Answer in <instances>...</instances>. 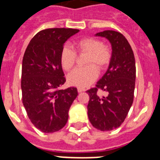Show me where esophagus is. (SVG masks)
<instances>
[{"label":"esophagus","instance_id":"34e87169","mask_svg":"<svg viewBox=\"0 0 160 160\" xmlns=\"http://www.w3.org/2000/svg\"><path fill=\"white\" fill-rule=\"evenodd\" d=\"M83 91H85V89L78 88V93H82V92H83Z\"/></svg>","mask_w":160,"mask_h":160}]
</instances>
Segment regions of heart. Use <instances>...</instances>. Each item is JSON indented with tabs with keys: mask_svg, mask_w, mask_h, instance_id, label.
Masks as SVG:
<instances>
[{
	"mask_svg": "<svg viewBox=\"0 0 160 160\" xmlns=\"http://www.w3.org/2000/svg\"><path fill=\"white\" fill-rule=\"evenodd\" d=\"M78 53H87L84 68L73 70L67 76L68 83L78 88H86L96 80L98 76V67L100 70L107 67L111 58V49L107 44L94 38H84L74 43ZM77 60V54L68 46L61 50L60 64L64 70L69 71L73 67ZM97 66V68L96 66Z\"/></svg>",
	"mask_w": 160,
	"mask_h": 160,
	"instance_id": "1",
	"label": "heart"
}]
</instances>
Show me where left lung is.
Returning <instances> with one entry per match:
<instances>
[{"instance_id":"left-lung-1","label":"left lung","mask_w":160,"mask_h":160,"mask_svg":"<svg viewBox=\"0 0 160 160\" xmlns=\"http://www.w3.org/2000/svg\"><path fill=\"white\" fill-rule=\"evenodd\" d=\"M95 36L111 42L112 55L105 74L94 88L87 92L90 96L87 114L94 128L102 131L116 129L124 122L134 100L135 61L134 53L125 37L114 30H105ZM105 91L100 96L97 90Z\"/></svg>"}]
</instances>
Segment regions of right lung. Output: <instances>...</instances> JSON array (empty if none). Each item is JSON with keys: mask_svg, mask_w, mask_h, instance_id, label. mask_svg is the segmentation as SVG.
<instances>
[{"mask_svg": "<svg viewBox=\"0 0 160 160\" xmlns=\"http://www.w3.org/2000/svg\"><path fill=\"white\" fill-rule=\"evenodd\" d=\"M79 29L53 28L38 32L22 60V102L31 122L44 133L64 128L78 96L76 87L60 90L66 82L60 53L67 39Z\"/></svg>", "mask_w": 160, "mask_h": 160, "instance_id": "obj_1", "label": "right lung"}]
</instances>
